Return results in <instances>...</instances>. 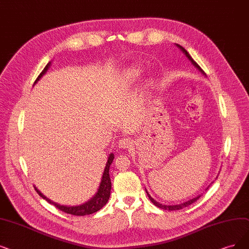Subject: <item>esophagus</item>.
Masks as SVG:
<instances>
[{"mask_svg": "<svg viewBox=\"0 0 249 249\" xmlns=\"http://www.w3.org/2000/svg\"><path fill=\"white\" fill-rule=\"evenodd\" d=\"M132 140L131 139H128V138H123V139H121V140H119V142H118V147L119 148H124V149H125V148H130L131 146H132Z\"/></svg>", "mask_w": 249, "mask_h": 249, "instance_id": "obj_1", "label": "esophagus"}]
</instances>
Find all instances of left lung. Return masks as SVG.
<instances>
[{
    "label": "left lung",
    "mask_w": 249,
    "mask_h": 249,
    "mask_svg": "<svg viewBox=\"0 0 249 249\" xmlns=\"http://www.w3.org/2000/svg\"><path fill=\"white\" fill-rule=\"evenodd\" d=\"M177 46H178V48H180V49L182 50L183 53H185V55L188 57L189 60H190V61L192 62V64H193V65H194L196 68L199 69V71H201L203 74H205V73H204V71H203L202 69H201V67H200L199 65H198V64H197V63H196V62L193 60L192 57L190 56V54H189V53L186 51V50H185V48H183L182 46L178 45V44H177ZM146 193H147V195H148V197H149V199L151 200V202H152L154 205H156V206H157V207H159V208H162V210H165V211H178V210H182V208H184V207H186V206H188V205H190V204L194 203L196 200L199 199V197H200V196L195 197V198H193V199L189 200V201H187V202H184V203H182V204H178V205H163V204H160V203H159V202L155 201V200L153 199V198H152L150 195H149V193H148L147 191H146Z\"/></svg>",
    "instance_id": "8db88e82"
}]
</instances>
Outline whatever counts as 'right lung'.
Instances as JSON below:
<instances>
[{
    "instance_id": "add662e5",
    "label": "right lung",
    "mask_w": 249,
    "mask_h": 249,
    "mask_svg": "<svg viewBox=\"0 0 249 249\" xmlns=\"http://www.w3.org/2000/svg\"><path fill=\"white\" fill-rule=\"evenodd\" d=\"M50 66V62L46 65V67L44 68V71L39 73V75L37 76V78L36 79L35 84L38 81L39 78L43 76V74L46 73V71H48V68ZM114 159V155L111 153L108 157V160L105 166V170L102 176V180L100 183V186H99L98 189V192L96 193V195L92 198L90 201H88L82 205H78V206H64V205H60L58 203H55L53 201H51L50 199L43 195L41 192H39L37 189L36 188V191L37 192V194L41 196L44 199H46L49 203L53 204L54 206H56L58 210H60L66 213L69 214H73V215H88V214H92L98 211H100L101 208L107 203L109 197H110V190H111V180H110V177H109V167H110V164L112 163Z\"/></svg>"
}]
</instances>
